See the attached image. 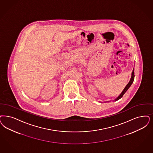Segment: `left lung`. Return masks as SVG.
<instances>
[{
    "mask_svg": "<svg viewBox=\"0 0 153 153\" xmlns=\"http://www.w3.org/2000/svg\"><path fill=\"white\" fill-rule=\"evenodd\" d=\"M134 70H133V72H132V76H131V79L130 81L129 82V83H128V84L126 85V88H124V89L123 90V91H122V93L120 94V95H119V96L116 98L115 100H119V99H120L121 97L123 96V95L126 93V91L128 90V89L129 88V87L131 86V85L132 84V83H133V81H134Z\"/></svg>",
    "mask_w": 153,
    "mask_h": 153,
    "instance_id": "8db88e82",
    "label": "left lung"
}]
</instances>
